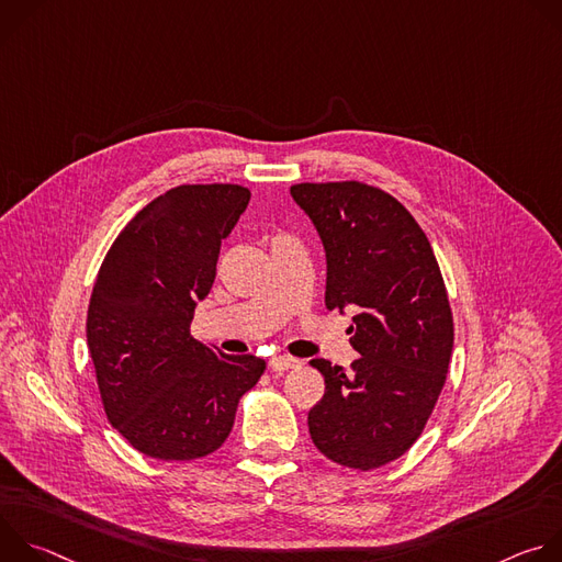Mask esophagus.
<instances>
[{
  "instance_id": "obj_1",
  "label": "esophagus",
  "mask_w": 562,
  "mask_h": 562,
  "mask_svg": "<svg viewBox=\"0 0 562 562\" xmlns=\"http://www.w3.org/2000/svg\"><path fill=\"white\" fill-rule=\"evenodd\" d=\"M300 364L297 358H291V356H273L269 360V367L271 371H289V369H295Z\"/></svg>"
}]
</instances>
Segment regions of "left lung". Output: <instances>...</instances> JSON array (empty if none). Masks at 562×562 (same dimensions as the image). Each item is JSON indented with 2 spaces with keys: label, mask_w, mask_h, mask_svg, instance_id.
<instances>
[{
  "label": "left lung",
  "mask_w": 562,
  "mask_h": 562,
  "mask_svg": "<svg viewBox=\"0 0 562 562\" xmlns=\"http://www.w3.org/2000/svg\"><path fill=\"white\" fill-rule=\"evenodd\" d=\"M327 256V308L356 311L349 371L315 358L325 395L308 412L313 445L369 471L403 456L423 434L445 386L453 317L434 249L414 215L362 182L295 184Z\"/></svg>",
  "instance_id": "left-lung-1"
}]
</instances>
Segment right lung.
Masks as SVG:
<instances>
[{
  "label": "right lung",
  "instance_id": "obj_1",
  "mask_svg": "<svg viewBox=\"0 0 562 562\" xmlns=\"http://www.w3.org/2000/svg\"><path fill=\"white\" fill-rule=\"evenodd\" d=\"M251 200L237 184H184L146 204L109 249L87 340L111 425L144 456L195 460L228 438L237 403L265 373L191 338L222 239Z\"/></svg>",
  "mask_w": 562,
  "mask_h": 562
}]
</instances>
